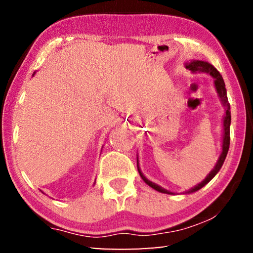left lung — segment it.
Listing matches in <instances>:
<instances>
[{"instance_id":"left-lung-1","label":"left lung","mask_w":253,"mask_h":253,"mask_svg":"<svg viewBox=\"0 0 253 253\" xmlns=\"http://www.w3.org/2000/svg\"><path fill=\"white\" fill-rule=\"evenodd\" d=\"M185 68L188 70L192 71V74H207L210 75L214 78V88H215L217 96L220 98V101L222 106L224 107V116H223V135H222V152L220 154V157L219 160H217L215 166H214V169L211 170V172L209 173V175L207 177H205L202 182L199 183L198 185H195L194 187L190 188L188 191H185L184 193L185 194H190V193H194V192L199 191L200 188H202L204 185H207V184L211 181V179L215 176L217 174V172L221 169L222 165H223V163L225 161V157H226V154H228L229 151V147H230V125H231V111H230V104L228 101V96H226V88H225V84H224V80L222 78V76L220 75V72L217 71L215 68H214L211 63H209L207 61H202V60H191V61H187L185 63ZM137 169H138V173L140 175V177L143 178V181L147 184L148 186H151L154 190L157 191V192H161V193H165V194H174L173 192H170L169 190H166V188L162 187L161 185H158V184L154 183L152 181H149V179L145 176V175L142 173V170H140L139 168V161H138V155H137Z\"/></svg>"}]
</instances>
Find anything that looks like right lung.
<instances>
[{
	"label": "right lung",
	"instance_id": "right-lung-1",
	"mask_svg": "<svg viewBox=\"0 0 253 253\" xmlns=\"http://www.w3.org/2000/svg\"><path fill=\"white\" fill-rule=\"evenodd\" d=\"M33 75H34V74H33ZM41 192H42V191H41Z\"/></svg>",
	"mask_w": 253,
	"mask_h": 253
}]
</instances>
